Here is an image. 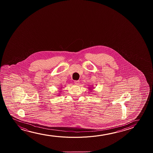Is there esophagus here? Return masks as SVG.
Masks as SVG:
<instances>
[{"mask_svg":"<svg viewBox=\"0 0 153 153\" xmlns=\"http://www.w3.org/2000/svg\"><path fill=\"white\" fill-rule=\"evenodd\" d=\"M74 83L75 84V85H78V84H79V80H75V81L74 82Z\"/></svg>","mask_w":153,"mask_h":153,"instance_id":"esophagus-1","label":"esophagus"}]
</instances>
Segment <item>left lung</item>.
Returning <instances> with one entry per match:
<instances>
[{"label": "left lung", "instance_id": "obj_1", "mask_svg": "<svg viewBox=\"0 0 153 153\" xmlns=\"http://www.w3.org/2000/svg\"><path fill=\"white\" fill-rule=\"evenodd\" d=\"M88 88H89V90L90 92H92V91H93V89L94 88L93 87H89Z\"/></svg>", "mask_w": 153, "mask_h": 153}]
</instances>
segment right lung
Instances as JSON below:
<instances>
[{
    "label": "right lung",
    "mask_w": 153,
    "mask_h": 153,
    "mask_svg": "<svg viewBox=\"0 0 153 153\" xmlns=\"http://www.w3.org/2000/svg\"><path fill=\"white\" fill-rule=\"evenodd\" d=\"M62 88V87H61V88ZM59 95H57V96H59Z\"/></svg>",
    "instance_id": "add662e5"
}]
</instances>
